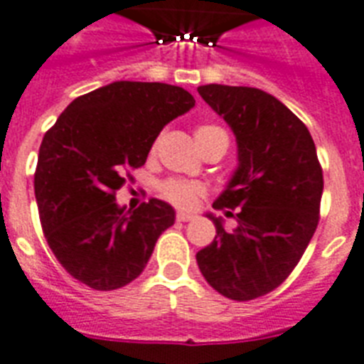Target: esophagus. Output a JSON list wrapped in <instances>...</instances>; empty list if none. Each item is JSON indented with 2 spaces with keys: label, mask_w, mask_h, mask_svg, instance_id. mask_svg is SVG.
<instances>
[{
  "label": "esophagus",
  "mask_w": 364,
  "mask_h": 364,
  "mask_svg": "<svg viewBox=\"0 0 364 364\" xmlns=\"http://www.w3.org/2000/svg\"><path fill=\"white\" fill-rule=\"evenodd\" d=\"M193 218H196V214H191V212H184V210L176 212V222H190V220H193Z\"/></svg>",
  "instance_id": "obj_1"
}]
</instances>
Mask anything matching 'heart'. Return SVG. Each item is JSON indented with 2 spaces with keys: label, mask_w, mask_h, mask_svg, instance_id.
<instances>
[{
  "label": "heart",
  "mask_w": 364,
  "mask_h": 364,
  "mask_svg": "<svg viewBox=\"0 0 364 364\" xmlns=\"http://www.w3.org/2000/svg\"><path fill=\"white\" fill-rule=\"evenodd\" d=\"M220 132H223V129L218 126H199L196 129L197 146H199L200 141H205L206 136ZM154 150H156V146H152V152ZM159 191H161V197L167 199L168 203L186 208V206L196 205L197 199L205 193V188L197 182H188V180H167L161 184Z\"/></svg>",
  "instance_id": "obj_1"
}]
</instances>
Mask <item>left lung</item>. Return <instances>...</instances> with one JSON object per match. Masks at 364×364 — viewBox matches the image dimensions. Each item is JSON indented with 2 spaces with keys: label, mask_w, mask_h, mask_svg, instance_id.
I'll use <instances>...</instances> for the list:
<instances>
[{
  "label": "left lung",
  "mask_w": 364,
  "mask_h": 364,
  "mask_svg": "<svg viewBox=\"0 0 364 364\" xmlns=\"http://www.w3.org/2000/svg\"><path fill=\"white\" fill-rule=\"evenodd\" d=\"M237 136L238 167L214 200L237 216L228 232L206 214L216 237L197 252L205 280L232 301L263 297L297 267L319 222L323 171L308 127L263 90L206 84L197 88Z\"/></svg>",
  "instance_id": "1"
}]
</instances>
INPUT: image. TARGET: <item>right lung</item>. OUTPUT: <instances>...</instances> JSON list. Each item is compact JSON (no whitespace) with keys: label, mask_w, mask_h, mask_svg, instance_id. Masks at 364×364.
I'll return each instance as SVG.
<instances>
[{"label":"right lung","mask_w":364,"mask_h":364,"mask_svg":"<svg viewBox=\"0 0 364 364\" xmlns=\"http://www.w3.org/2000/svg\"><path fill=\"white\" fill-rule=\"evenodd\" d=\"M193 105L180 86L118 80L77 97L45 133L35 199L46 242L75 280L110 291L144 270L174 208L150 199L126 210L116 191L144 165L159 132Z\"/></svg>","instance_id":"1"}]
</instances>
